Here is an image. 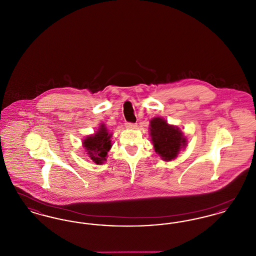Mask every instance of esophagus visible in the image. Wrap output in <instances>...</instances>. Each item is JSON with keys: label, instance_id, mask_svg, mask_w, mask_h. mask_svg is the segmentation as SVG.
<instances>
[{"label": "esophagus", "instance_id": "obj_1", "mask_svg": "<svg viewBox=\"0 0 256 256\" xmlns=\"http://www.w3.org/2000/svg\"><path fill=\"white\" fill-rule=\"evenodd\" d=\"M126 126V128H128V130H135L137 128V124H132V122H128Z\"/></svg>", "mask_w": 256, "mask_h": 256}]
</instances>
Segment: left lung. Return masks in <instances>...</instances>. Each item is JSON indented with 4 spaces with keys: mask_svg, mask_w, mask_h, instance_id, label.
Wrapping results in <instances>:
<instances>
[{
    "mask_svg": "<svg viewBox=\"0 0 256 256\" xmlns=\"http://www.w3.org/2000/svg\"><path fill=\"white\" fill-rule=\"evenodd\" d=\"M150 135L156 152L164 161L176 158L182 150L187 146V138L176 126L170 124L162 117L150 121Z\"/></svg>",
    "mask_w": 256,
    "mask_h": 256,
    "instance_id": "obj_1",
    "label": "left lung"
}]
</instances>
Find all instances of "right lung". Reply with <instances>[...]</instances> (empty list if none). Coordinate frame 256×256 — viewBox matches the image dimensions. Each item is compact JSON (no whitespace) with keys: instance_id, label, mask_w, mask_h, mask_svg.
<instances>
[{"instance_id":"1","label":"right lung","mask_w":256,"mask_h":256,"mask_svg":"<svg viewBox=\"0 0 256 256\" xmlns=\"http://www.w3.org/2000/svg\"><path fill=\"white\" fill-rule=\"evenodd\" d=\"M112 134L108 132L104 124H100L95 134L86 136L82 140V146L88 158L97 165H102L108 158Z\"/></svg>"}]
</instances>
